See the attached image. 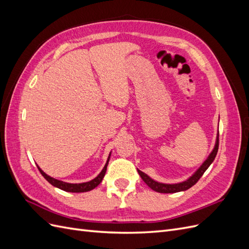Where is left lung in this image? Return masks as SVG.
<instances>
[{"mask_svg": "<svg viewBox=\"0 0 249 249\" xmlns=\"http://www.w3.org/2000/svg\"><path fill=\"white\" fill-rule=\"evenodd\" d=\"M218 144H219V131L217 133L216 136V141H215V145L212 149V152L210 153L207 159L203 161V163L200 165V166L194 171L193 175H191L187 179L183 180V182L179 183H173V184H167V183H161L158 182V180L154 179L147 176L146 173L142 172L141 170H138L139 176L150 189H153L156 192H160V193H176V192H180V191H186L191 188L193 185L197 183V180L201 178V176L205 173V171L209 168L211 164L213 163L215 157L218 152Z\"/></svg>", "mask_w": 249, "mask_h": 249, "instance_id": "obj_1", "label": "left lung"}]
</instances>
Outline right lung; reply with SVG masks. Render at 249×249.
Segmentation results:
<instances>
[{
	"mask_svg": "<svg viewBox=\"0 0 249 249\" xmlns=\"http://www.w3.org/2000/svg\"><path fill=\"white\" fill-rule=\"evenodd\" d=\"M110 156H111V152L108 156V159H107V162L106 164H105L104 168L102 169V171L99 173V176H96L94 178H92L91 180H88V182H85V183H67V182H63V180H60V179H57L55 178H52L50 176H48L46 172H44L38 165H37V167H38L39 171L41 172V175L44 177V178H46L48 182L50 184H52L54 187L56 188H59V189H61L63 191H66V192H73V193H82V192H87V191H90L94 189L95 187L99 186L101 184V182L103 180L104 177H105V173H106L107 171V167H108V163H109V160H110Z\"/></svg>",
	"mask_w": 249,
	"mask_h": 249,
	"instance_id": "right-lung-1",
	"label": "right lung"
}]
</instances>
